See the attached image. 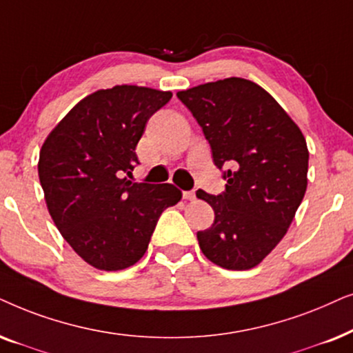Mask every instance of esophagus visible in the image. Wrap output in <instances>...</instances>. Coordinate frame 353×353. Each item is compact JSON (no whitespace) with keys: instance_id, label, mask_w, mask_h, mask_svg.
I'll return each instance as SVG.
<instances>
[{"instance_id":"1","label":"esophagus","mask_w":353,"mask_h":353,"mask_svg":"<svg viewBox=\"0 0 353 353\" xmlns=\"http://www.w3.org/2000/svg\"><path fill=\"white\" fill-rule=\"evenodd\" d=\"M182 196H184L185 200H195V190L184 192V194H182Z\"/></svg>"}]
</instances>
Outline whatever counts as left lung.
I'll return each instance as SVG.
<instances>
[{
	"instance_id": "obj_1",
	"label": "left lung",
	"mask_w": 353,
	"mask_h": 353,
	"mask_svg": "<svg viewBox=\"0 0 353 353\" xmlns=\"http://www.w3.org/2000/svg\"><path fill=\"white\" fill-rule=\"evenodd\" d=\"M203 130L223 194L196 190L214 223L196 232L203 255L225 270H250L285 236L307 190L308 148L288 112L241 77L177 92Z\"/></svg>"
}]
</instances>
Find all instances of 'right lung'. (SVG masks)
Segmentation results:
<instances>
[{"label": "right lung", "instance_id": "1", "mask_svg": "<svg viewBox=\"0 0 353 353\" xmlns=\"http://www.w3.org/2000/svg\"><path fill=\"white\" fill-rule=\"evenodd\" d=\"M171 92L137 85L98 90L51 130L39 177L56 228L97 270L119 271L147 252L159 216L182 199L172 184L130 182L147 121Z\"/></svg>", "mask_w": 353, "mask_h": 353}]
</instances>
